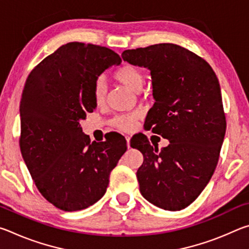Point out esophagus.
I'll return each mask as SVG.
<instances>
[{
	"label": "esophagus",
	"instance_id": "esophagus-1",
	"mask_svg": "<svg viewBox=\"0 0 249 249\" xmlns=\"http://www.w3.org/2000/svg\"><path fill=\"white\" fill-rule=\"evenodd\" d=\"M126 145H127V148L130 147V138L128 136H126Z\"/></svg>",
	"mask_w": 249,
	"mask_h": 249
}]
</instances>
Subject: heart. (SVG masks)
I'll return each instance as SVG.
<instances>
[{
	"instance_id": "obj_1",
	"label": "heart",
	"mask_w": 249,
	"mask_h": 249,
	"mask_svg": "<svg viewBox=\"0 0 249 249\" xmlns=\"http://www.w3.org/2000/svg\"><path fill=\"white\" fill-rule=\"evenodd\" d=\"M113 77L117 82L123 84L125 88H127L129 91L134 92V93H138L142 89L144 86L145 78L142 71L136 68V67L130 65H124L117 69ZM107 96V88L102 80H98L95 82L93 88V99L96 104H102ZM137 119V115H120L116 116L114 120L112 121V124L115 127L128 130L133 127L135 121Z\"/></svg>"
}]
</instances>
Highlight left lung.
I'll return each mask as SVG.
<instances>
[{"instance_id":"left-lung-1","label":"left lung","mask_w":249,"mask_h":249,"mask_svg":"<svg viewBox=\"0 0 249 249\" xmlns=\"http://www.w3.org/2000/svg\"><path fill=\"white\" fill-rule=\"evenodd\" d=\"M122 58L150 71L155 104L145 123L169 141L160 150L145 136L130 142L144 156L136 172L140 191L160 209L182 210L209 183L224 141L216 74L204 59L175 44L124 50Z\"/></svg>"}]
</instances>
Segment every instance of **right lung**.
Segmentation results:
<instances>
[{"mask_svg": "<svg viewBox=\"0 0 249 249\" xmlns=\"http://www.w3.org/2000/svg\"><path fill=\"white\" fill-rule=\"evenodd\" d=\"M113 50L68 43L28 75L20 100V151L37 189L56 208H89L107 192L126 141L91 142L80 122L96 107L95 82L121 65Z\"/></svg>", "mask_w": 249, "mask_h": 249, "instance_id": "right-lung-1", "label": "right lung"}]
</instances>
